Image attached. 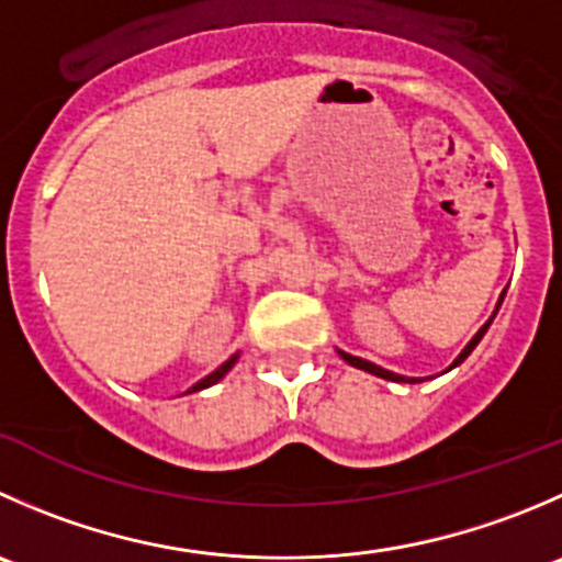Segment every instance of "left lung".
<instances>
[{
  "label": "left lung",
  "mask_w": 562,
  "mask_h": 562,
  "mask_svg": "<svg viewBox=\"0 0 562 562\" xmlns=\"http://www.w3.org/2000/svg\"><path fill=\"white\" fill-rule=\"evenodd\" d=\"M503 299H505V291L499 293V302H497V307H494L492 318H488L486 324H483L481 329L475 331V337H472V340L467 342V346H464V351H461L459 357L453 359V364H450L448 370L459 368V364L464 362V359L470 357L472 351H475V346H477V342L483 340V335H486V331H488V326H492V321H494V315H497V310H499V304H503ZM337 353H340V357L346 359V362L351 364V368H359V370H364V373H370V375H379V379H386V381H397V384H417V381H423V379H414V375H401V373H395V370H386V368H381V364H375V362H368V359H362V357H353V353H348V351H340V348H337ZM448 370H445V373H448Z\"/></svg>",
  "instance_id": "left-lung-1"
}]
</instances>
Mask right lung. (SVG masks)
I'll return each instance as SVG.
<instances>
[{"mask_svg": "<svg viewBox=\"0 0 562 562\" xmlns=\"http://www.w3.org/2000/svg\"><path fill=\"white\" fill-rule=\"evenodd\" d=\"M238 357H241V353H233V357L231 359H227V362H222L220 364V368H216L214 370V373H209V375H205V379H200L198 381V384H192V386H189V390L187 392H183V395H192V392H200V390H209V386L211 384H216V381H222V379H225V375L227 373H231V368H233V364H236L238 362Z\"/></svg>", "mask_w": 562, "mask_h": 562, "instance_id": "right-lung-1", "label": "right lung"}]
</instances>
